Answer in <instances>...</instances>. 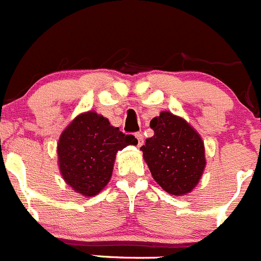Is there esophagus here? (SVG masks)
<instances>
[{"instance_id": "esophagus-1", "label": "esophagus", "mask_w": 261, "mask_h": 261, "mask_svg": "<svg viewBox=\"0 0 261 261\" xmlns=\"http://www.w3.org/2000/svg\"><path fill=\"white\" fill-rule=\"evenodd\" d=\"M134 136H136L137 141H138V146H142V144H143V134H142L141 132H137Z\"/></svg>"}]
</instances>
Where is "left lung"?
Instances as JSON below:
<instances>
[{
  "instance_id": "obj_1",
  "label": "left lung",
  "mask_w": 261,
  "mask_h": 261,
  "mask_svg": "<svg viewBox=\"0 0 261 261\" xmlns=\"http://www.w3.org/2000/svg\"><path fill=\"white\" fill-rule=\"evenodd\" d=\"M149 127L154 132L141 147L157 184L172 195H185L198 184L205 166L199 134L184 119L162 112Z\"/></svg>"
}]
</instances>
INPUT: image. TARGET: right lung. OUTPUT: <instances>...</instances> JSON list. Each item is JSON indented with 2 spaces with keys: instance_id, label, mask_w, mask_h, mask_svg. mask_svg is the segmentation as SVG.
Here are the masks:
<instances>
[{
  "instance_id": "1",
  "label": "right lung",
  "mask_w": 261,
  "mask_h": 261,
  "mask_svg": "<svg viewBox=\"0 0 261 261\" xmlns=\"http://www.w3.org/2000/svg\"><path fill=\"white\" fill-rule=\"evenodd\" d=\"M137 142L102 115L94 112L79 115L58 142L62 176L77 193L94 197L109 182L117 152Z\"/></svg>"
}]
</instances>
